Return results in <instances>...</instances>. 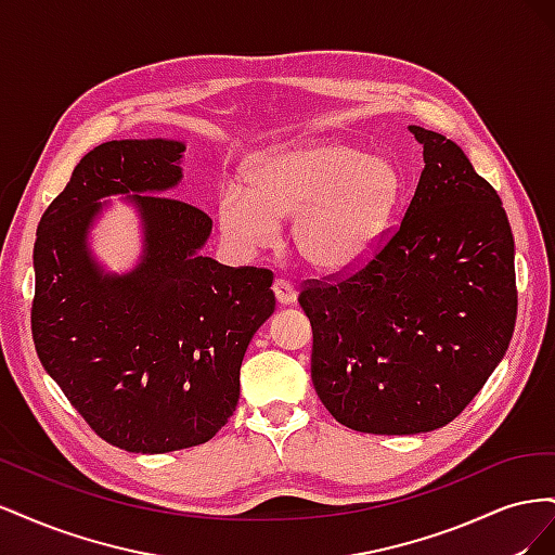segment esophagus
I'll return each mask as SVG.
<instances>
[{
	"label": "esophagus",
	"instance_id": "esophagus-1",
	"mask_svg": "<svg viewBox=\"0 0 555 555\" xmlns=\"http://www.w3.org/2000/svg\"><path fill=\"white\" fill-rule=\"evenodd\" d=\"M273 294H275L280 306H289L296 300V287L287 280H275L273 282Z\"/></svg>",
	"mask_w": 555,
	"mask_h": 555
}]
</instances>
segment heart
<instances>
[{"label": "heart", "mask_w": 555, "mask_h": 555, "mask_svg": "<svg viewBox=\"0 0 555 555\" xmlns=\"http://www.w3.org/2000/svg\"><path fill=\"white\" fill-rule=\"evenodd\" d=\"M245 192L229 188L217 201V227L245 251L278 241L294 220L298 257L319 273L363 263L402 194L396 164L340 141H300L257 155L245 166Z\"/></svg>", "instance_id": "1"}]
</instances>
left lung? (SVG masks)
<instances>
[{
  "mask_svg": "<svg viewBox=\"0 0 555 555\" xmlns=\"http://www.w3.org/2000/svg\"><path fill=\"white\" fill-rule=\"evenodd\" d=\"M424 171L373 259L308 280L312 384L343 426L416 435L453 422L491 377L516 322L514 236L463 150L412 125Z\"/></svg>",
  "mask_w": 555,
  "mask_h": 555,
  "instance_id": "1",
  "label": "left lung"
}]
</instances>
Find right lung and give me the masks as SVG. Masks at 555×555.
<instances>
[{"label": "right lung", "mask_w": 555, "mask_h": 555, "mask_svg": "<svg viewBox=\"0 0 555 555\" xmlns=\"http://www.w3.org/2000/svg\"><path fill=\"white\" fill-rule=\"evenodd\" d=\"M182 153L184 143L166 139L96 145L37 229V354L99 438L133 453L204 444L229 422L245 349L275 310L271 271L198 255L210 217L157 196L180 182ZM113 193L144 222L142 259L122 276L87 247Z\"/></svg>", "instance_id": "right-lung-1"}]
</instances>
